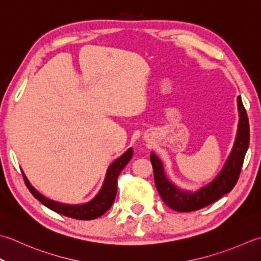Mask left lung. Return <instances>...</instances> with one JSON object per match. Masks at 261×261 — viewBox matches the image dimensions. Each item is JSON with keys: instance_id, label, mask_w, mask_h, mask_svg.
I'll return each mask as SVG.
<instances>
[{"instance_id": "1", "label": "left lung", "mask_w": 261, "mask_h": 261, "mask_svg": "<svg viewBox=\"0 0 261 261\" xmlns=\"http://www.w3.org/2000/svg\"><path fill=\"white\" fill-rule=\"evenodd\" d=\"M238 108L240 119H239L236 142L230 155L221 172L216 175L214 180H212V182L201 187L199 190L191 193V191L175 187L164 173L163 164L160 159L154 153H151L150 160L153 167L154 182L164 204L171 210L177 212L198 211L230 193L236 186L250 141L249 120L240 95L238 97Z\"/></svg>"}]
</instances>
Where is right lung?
<instances>
[{
    "mask_svg": "<svg viewBox=\"0 0 261 261\" xmlns=\"http://www.w3.org/2000/svg\"><path fill=\"white\" fill-rule=\"evenodd\" d=\"M132 156L133 148H129V150H127L123 155L111 163L107 170V174H106L102 187H101L98 195L95 196L92 200H90L89 203L81 205L61 204L57 203V201L44 197V196L40 195L38 191L30 185L23 172L22 175L25 186L28 187L29 191L33 194L34 197L38 199L40 203L44 204L46 207H48L49 210L58 213V214L72 217V219L94 220L97 219V217L103 215L110 208L111 205H113L117 194V179H118V175L120 174L121 170H123L126 167V164L129 162Z\"/></svg>",
    "mask_w": 261,
    "mask_h": 261,
    "instance_id": "obj_1",
    "label": "right lung"
}]
</instances>
